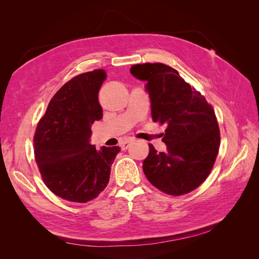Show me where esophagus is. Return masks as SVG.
I'll list each match as a JSON object with an SVG mask.
<instances>
[{
    "label": "esophagus",
    "instance_id": "esophagus-1",
    "mask_svg": "<svg viewBox=\"0 0 259 259\" xmlns=\"http://www.w3.org/2000/svg\"><path fill=\"white\" fill-rule=\"evenodd\" d=\"M132 144V140H128V142H125V143H123L122 145H121V147H122V150H126V149L130 147V145Z\"/></svg>",
    "mask_w": 259,
    "mask_h": 259
}]
</instances>
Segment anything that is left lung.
Masks as SVG:
<instances>
[{
	"mask_svg": "<svg viewBox=\"0 0 259 259\" xmlns=\"http://www.w3.org/2000/svg\"><path fill=\"white\" fill-rule=\"evenodd\" d=\"M131 73L147 81L153 122L167 126L162 138L166 152L149 145L143 163L147 179L169 195L191 192L207 178L218 154L221 133L213 107L169 66L138 64Z\"/></svg>",
	"mask_w": 259,
	"mask_h": 259,
	"instance_id": "1",
	"label": "left lung"
}]
</instances>
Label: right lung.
Returning <instances> with one entry per match:
<instances>
[{"label": "right lung", "mask_w": 259, "mask_h": 259, "mask_svg": "<svg viewBox=\"0 0 259 259\" xmlns=\"http://www.w3.org/2000/svg\"><path fill=\"white\" fill-rule=\"evenodd\" d=\"M103 69L72 77L51 99L34 133V158L41 177L58 197L77 203L97 198L110 178L119 147L97 150L90 144L92 124L103 117L98 92Z\"/></svg>", "instance_id": "right-lung-1"}]
</instances>
